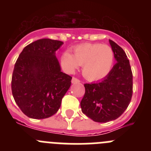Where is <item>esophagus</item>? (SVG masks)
Instances as JSON below:
<instances>
[{"mask_svg": "<svg viewBox=\"0 0 151 151\" xmlns=\"http://www.w3.org/2000/svg\"><path fill=\"white\" fill-rule=\"evenodd\" d=\"M72 83H73V84H79L80 83V80L78 79L77 78L73 77V78H72Z\"/></svg>", "mask_w": 151, "mask_h": 151, "instance_id": "obj_1", "label": "esophagus"}]
</instances>
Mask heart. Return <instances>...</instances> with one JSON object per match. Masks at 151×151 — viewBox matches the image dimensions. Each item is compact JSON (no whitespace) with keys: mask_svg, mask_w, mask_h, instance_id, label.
<instances>
[{"mask_svg":"<svg viewBox=\"0 0 151 151\" xmlns=\"http://www.w3.org/2000/svg\"><path fill=\"white\" fill-rule=\"evenodd\" d=\"M114 52L111 47L100 43H85L73 48V54L65 51L61 56V64L67 72L72 73L82 66V74L90 81L106 77L114 63Z\"/></svg>","mask_w":151,"mask_h":151,"instance_id":"heart-1","label":"heart"}]
</instances>
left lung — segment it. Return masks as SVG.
I'll return each instance as SVG.
<instances>
[{"mask_svg": "<svg viewBox=\"0 0 151 151\" xmlns=\"http://www.w3.org/2000/svg\"><path fill=\"white\" fill-rule=\"evenodd\" d=\"M116 63L101 82L85 84L81 101L84 114L97 122L115 120L124 113L132 96V72L129 60L121 47L109 40Z\"/></svg>", "mask_w": 151, "mask_h": 151, "instance_id": "8db88e82", "label": "left lung"}]
</instances>
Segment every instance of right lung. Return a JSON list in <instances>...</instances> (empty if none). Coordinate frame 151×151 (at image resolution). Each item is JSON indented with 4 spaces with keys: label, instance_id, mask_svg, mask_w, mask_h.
Listing matches in <instances>:
<instances>
[{
    "label": "right lung",
    "instance_id": "obj_1",
    "mask_svg": "<svg viewBox=\"0 0 151 151\" xmlns=\"http://www.w3.org/2000/svg\"><path fill=\"white\" fill-rule=\"evenodd\" d=\"M63 41L43 38L24 47L14 66L11 89L15 102L32 119L55 114L70 85L72 77L61 72L55 55Z\"/></svg>",
    "mask_w": 151,
    "mask_h": 151
}]
</instances>
